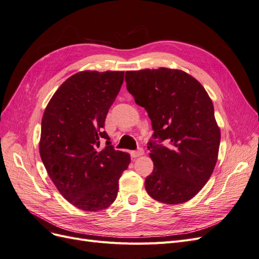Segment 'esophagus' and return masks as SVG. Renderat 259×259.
<instances>
[{"mask_svg":"<svg viewBox=\"0 0 259 259\" xmlns=\"http://www.w3.org/2000/svg\"><path fill=\"white\" fill-rule=\"evenodd\" d=\"M144 153H145V151H144V149H138V150H136V151H132L131 152V155L133 156V158H138V156H142V155H144Z\"/></svg>","mask_w":259,"mask_h":259,"instance_id":"obj_1","label":"esophagus"}]
</instances>
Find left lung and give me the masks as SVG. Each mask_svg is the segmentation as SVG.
Instances as JSON below:
<instances>
[{"label":"left lung","mask_w":259,"mask_h":259,"mask_svg":"<svg viewBox=\"0 0 259 259\" xmlns=\"http://www.w3.org/2000/svg\"><path fill=\"white\" fill-rule=\"evenodd\" d=\"M127 91L146 109L154 139L149 143L153 171L146 178L148 194L165 204L197 195L215 168L221 128L213 101L202 84L178 69H144L125 73Z\"/></svg>","instance_id":"obj_1"}]
</instances>
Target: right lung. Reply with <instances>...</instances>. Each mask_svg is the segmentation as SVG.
<instances>
[{"mask_svg": "<svg viewBox=\"0 0 259 259\" xmlns=\"http://www.w3.org/2000/svg\"><path fill=\"white\" fill-rule=\"evenodd\" d=\"M123 80L124 71L77 72L55 92L42 117L38 149L44 166L62 197L85 211L112 204L131 163L130 154L114 150L103 131Z\"/></svg>", "mask_w": 259, "mask_h": 259, "instance_id": "1", "label": "right lung"}]
</instances>
